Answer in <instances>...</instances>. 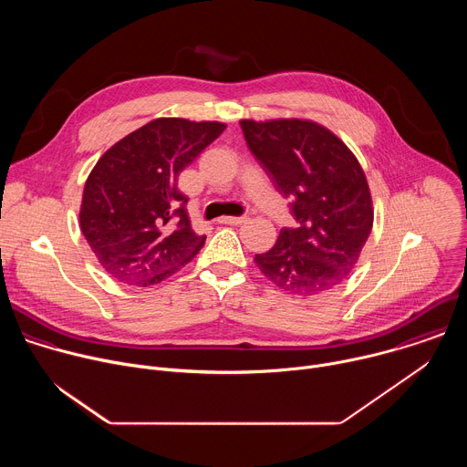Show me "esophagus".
<instances>
[{
  "mask_svg": "<svg viewBox=\"0 0 467 467\" xmlns=\"http://www.w3.org/2000/svg\"><path fill=\"white\" fill-rule=\"evenodd\" d=\"M247 218L245 216H225L220 220V223H225V225H242Z\"/></svg>",
  "mask_w": 467,
  "mask_h": 467,
  "instance_id": "34e87169",
  "label": "esophagus"
}]
</instances>
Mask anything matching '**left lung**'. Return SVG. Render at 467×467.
<instances>
[{
    "label": "left lung",
    "instance_id": "obj_1",
    "mask_svg": "<svg viewBox=\"0 0 467 467\" xmlns=\"http://www.w3.org/2000/svg\"><path fill=\"white\" fill-rule=\"evenodd\" d=\"M245 142L275 188L292 199L299 227L254 254L258 270L288 294L316 296L355 268L373 227L366 173L353 151L317 121L242 119Z\"/></svg>",
    "mask_w": 467,
    "mask_h": 467
}]
</instances>
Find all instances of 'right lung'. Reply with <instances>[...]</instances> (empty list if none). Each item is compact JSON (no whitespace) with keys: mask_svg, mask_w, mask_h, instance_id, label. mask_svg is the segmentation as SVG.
<instances>
[{"mask_svg":"<svg viewBox=\"0 0 467 467\" xmlns=\"http://www.w3.org/2000/svg\"><path fill=\"white\" fill-rule=\"evenodd\" d=\"M225 127L157 118L101 155L85 182L79 225L110 277L159 285L203 247L207 236L192 231L177 179Z\"/></svg>","mask_w":467,"mask_h":467,"instance_id":"obj_1","label":"right lung"}]
</instances>
